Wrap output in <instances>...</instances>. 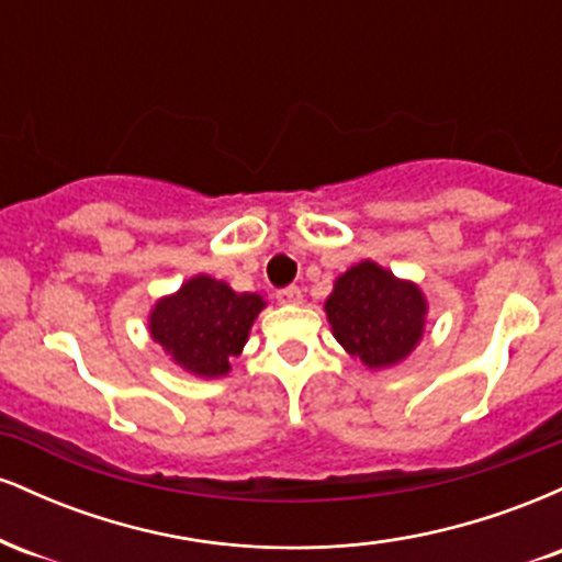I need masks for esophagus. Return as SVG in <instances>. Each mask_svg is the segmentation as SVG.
<instances>
[{"label":"esophagus","mask_w":562,"mask_h":562,"mask_svg":"<svg viewBox=\"0 0 562 562\" xmlns=\"http://www.w3.org/2000/svg\"><path fill=\"white\" fill-rule=\"evenodd\" d=\"M277 301L280 303H301L303 301V293H301V288H282V290H277Z\"/></svg>","instance_id":"1"}]
</instances>
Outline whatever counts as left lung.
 <instances>
[{"label": "left lung", "instance_id": "8db88e82", "mask_svg": "<svg viewBox=\"0 0 562 562\" xmlns=\"http://www.w3.org/2000/svg\"><path fill=\"white\" fill-rule=\"evenodd\" d=\"M325 312L351 357L367 367H391L423 338L428 303L417 285L362 261L335 280Z\"/></svg>", "mask_w": 562, "mask_h": 562}]
</instances>
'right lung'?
Wrapping results in <instances>:
<instances>
[{"label": "right lung", "mask_w": 562, "mask_h": 562, "mask_svg": "<svg viewBox=\"0 0 562 562\" xmlns=\"http://www.w3.org/2000/svg\"><path fill=\"white\" fill-rule=\"evenodd\" d=\"M261 308V295L235 293L227 282L198 274L156 303L150 333L184 370L218 378L227 375L229 359L243 351Z\"/></svg>", "instance_id": "obj_1"}]
</instances>
